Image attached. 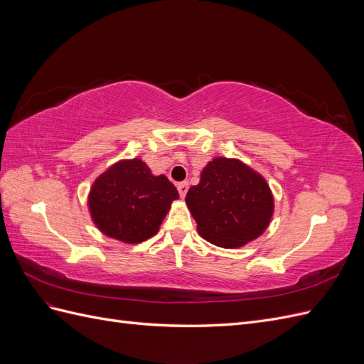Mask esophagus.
Here are the masks:
<instances>
[{"mask_svg":"<svg viewBox=\"0 0 364 364\" xmlns=\"http://www.w3.org/2000/svg\"><path fill=\"white\" fill-rule=\"evenodd\" d=\"M188 185H190L188 182H181V183H178V191H179L182 199L186 196V193H188Z\"/></svg>","mask_w":364,"mask_h":364,"instance_id":"esophagus-1","label":"esophagus"}]
</instances>
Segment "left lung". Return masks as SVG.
<instances>
[{
	"mask_svg": "<svg viewBox=\"0 0 364 364\" xmlns=\"http://www.w3.org/2000/svg\"><path fill=\"white\" fill-rule=\"evenodd\" d=\"M185 202L199 234L218 247L234 249L258 238L273 215V196L261 174L238 159L215 158L202 170Z\"/></svg>",
	"mask_w": 364,
	"mask_h": 364,
	"instance_id": "1",
	"label": "left lung"
}]
</instances>
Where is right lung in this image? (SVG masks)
I'll return each mask as SVG.
<instances>
[{
	"label": "right lung",
	"instance_id": "obj_1",
	"mask_svg": "<svg viewBox=\"0 0 364 364\" xmlns=\"http://www.w3.org/2000/svg\"><path fill=\"white\" fill-rule=\"evenodd\" d=\"M178 197L164 174L153 176L147 164L130 159L117 162L94 182L87 205L105 235L135 245L158 232Z\"/></svg>",
	"mask_w": 364,
	"mask_h": 364
}]
</instances>
